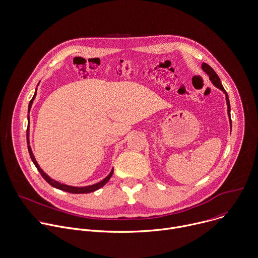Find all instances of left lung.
Here are the masks:
<instances>
[{"label":"left lung","instance_id":"1","mask_svg":"<svg viewBox=\"0 0 258 258\" xmlns=\"http://www.w3.org/2000/svg\"><path fill=\"white\" fill-rule=\"evenodd\" d=\"M202 69L208 74L210 80L212 81V83L216 86V87L219 88L220 90H222V91L225 93V95H226V101H227V106H228V115H229V118H230V125L232 126V120H231V114H230L231 108H230L229 97H228V94H227V92L225 91V89H224V87H223V85H222V83H221V81H220L219 76H218V75L216 74V72H215L208 63H206V62H204V63L202 64Z\"/></svg>","mask_w":258,"mask_h":258}]
</instances>
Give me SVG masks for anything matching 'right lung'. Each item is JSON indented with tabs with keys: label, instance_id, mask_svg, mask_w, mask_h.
I'll return each instance as SVG.
<instances>
[{
	"label": "right lung",
	"instance_id": "1",
	"mask_svg": "<svg viewBox=\"0 0 258 258\" xmlns=\"http://www.w3.org/2000/svg\"><path fill=\"white\" fill-rule=\"evenodd\" d=\"M37 86H38V85H37ZM36 90H37V89H36ZM36 90H35V93H34L32 99H31L30 102H29V105H28V113H29L30 108H31V106H32L33 100H34V98H35V96H36ZM28 121H29V115H28ZM27 145H28V151H29V154H30V158H31L32 162L34 163L35 167L37 168V170L39 171V173H40L41 176L43 177V179H44L47 183H49L52 187H55V188H57V189H60V190H63V191L70 192V194H89V192H93V191H95V190L101 188L103 185H105V184L108 182V180L111 178L112 174H113V168H112V170L110 171V173H109L103 180H101L100 182L95 183V184H92V185H88V186H83V187L71 186V185H67V184L60 183V182H58V181H56V180L50 178V177L44 172V171L39 167L38 163L36 162V160H35V158H34V155H33V153H32L31 147H30V143H29V125H28V127H27Z\"/></svg>",
	"mask_w": 258,
	"mask_h": 258
}]
</instances>
